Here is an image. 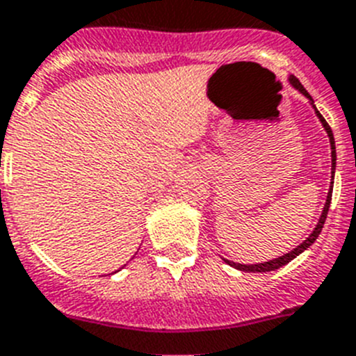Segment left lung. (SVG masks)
I'll use <instances>...</instances> for the list:
<instances>
[{
  "instance_id": "1",
  "label": "left lung",
  "mask_w": 356,
  "mask_h": 356,
  "mask_svg": "<svg viewBox=\"0 0 356 356\" xmlns=\"http://www.w3.org/2000/svg\"><path fill=\"white\" fill-rule=\"evenodd\" d=\"M289 82L290 86H292L293 89H298L299 92H301L302 97H307L308 100H310V105L314 107L315 114H317V118H319V122L323 123L324 131H326L327 138H330V147H332V186H330V190H327V197H326V204H324L323 208V213H321L319 216V222H317V225H315V229L312 231L310 234H308V238L305 240L302 243H299L296 249H292V251H289L286 254L280 256V258H274V259H268V261H264V264H254V265H243V264H234V261H229V259H224L225 264H229L231 267L238 268V270H243V272H270V270H276V268L283 267V265H286L289 261H292L293 258H298L301 252H305L308 249V247L312 245V243L317 240V236L321 234V231H323V225H324V220H326V215H327V209H330V204H332V191H333V175H335V165H337V152H335V140H333V132L332 129H330V125L326 123V120L323 118V114L317 111V107L314 105V98L308 95V91L305 88H302V84L299 82L296 76L290 75L289 76Z\"/></svg>"
}]
</instances>
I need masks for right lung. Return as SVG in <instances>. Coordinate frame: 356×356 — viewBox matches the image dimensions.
I'll return each instance as SVG.
<instances>
[{"label":"right lung","mask_w":356,"mask_h":356,"mask_svg":"<svg viewBox=\"0 0 356 356\" xmlns=\"http://www.w3.org/2000/svg\"><path fill=\"white\" fill-rule=\"evenodd\" d=\"M123 267H125V265H123ZM116 272H118V270H116ZM113 274H114V272H113Z\"/></svg>","instance_id":"1"}]
</instances>
